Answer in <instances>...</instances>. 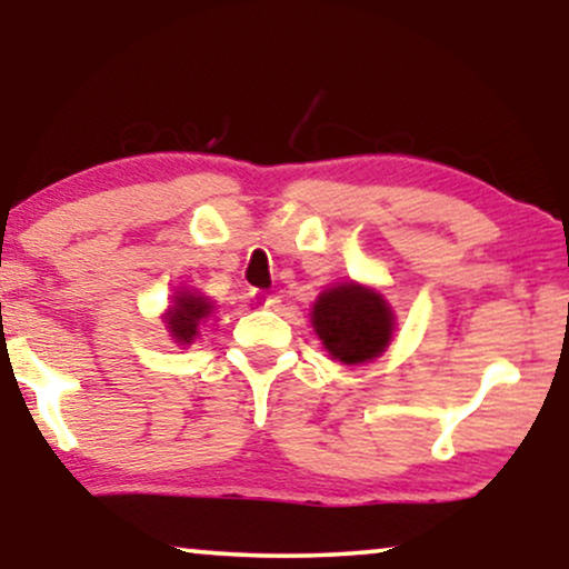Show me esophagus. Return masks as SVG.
<instances>
[{"label": "esophagus", "mask_w": 569, "mask_h": 569, "mask_svg": "<svg viewBox=\"0 0 569 569\" xmlns=\"http://www.w3.org/2000/svg\"><path fill=\"white\" fill-rule=\"evenodd\" d=\"M251 300H253L256 308H269L271 306V298H269L267 292H261V290H253L251 292Z\"/></svg>", "instance_id": "obj_1"}]
</instances>
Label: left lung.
<instances>
[{
  "instance_id": "left-lung-1",
  "label": "left lung",
  "mask_w": 569,
  "mask_h": 569,
  "mask_svg": "<svg viewBox=\"0 0 569 569\" xmlns=\"http://www.w3.org/2000/svg\"><path fill=\"white\" fill-rule=\"evenodd\" d=\"M310 323L331 360L365 365L383 355L393 341L396 313L376 287L349 279L318 295L310 308Z\"/></svg>"
}]
</instances>
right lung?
Segmentation results:
<instances>
[{"label": "right lung", "mask_w": 569, "mask_h": 569, "mask_svg": "<svg viewBox=\"0 0 569 569\" xmlns=\"http://www.w3.org/2000/svg\"><path fill=\"white\" fill-rule=\"evenodd\" d=\"M212 310L214 302L209 300L207 295L178 287L168 310L162 313V323H166L170 339H173L178 347H189L193 345V339L199 337L201 323L212 316Z\"/></svg>", "instance_id": "add662e5"}]
</instances>
